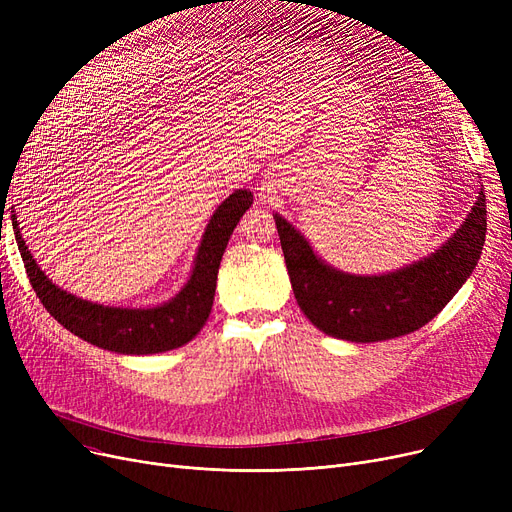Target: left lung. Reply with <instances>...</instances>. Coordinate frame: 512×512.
I'll return each instance as SVG.
<instances>
[{
	"label": "left lung",
	"mask_w": 512,
	"mask_h": 512,
	"mask_svg": "<svg viewBox=\"0 0 512 512\" xmlns=\"http://www.w3.org/2000/svg\"><path fill=\"white\" fill-rule=\"evenodd\" d=\"M290 284L301 311L328 336L378 342L411 334L432 321L475 270L486 242V195L434 255L384 276H351L315 257L309 242L274 215Z\"/></svg>",
	"instance_id": "left-lung-1"
}]
</instances>
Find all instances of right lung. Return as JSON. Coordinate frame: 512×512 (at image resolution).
<instances>
[{
  "mask_svg": "<svg viewBox=\"0 0 512 512\" xmlns=\"http://www.w3.org/2000/svg\"><path fill=\"white\" fill-rule=\"evenodd\" d=\"M251 203V191L238 188L215 209L205 228L191 280L170 303L153 309L103 307L68 294L41 272V267L20 236L18 224H14V234L26 276H29L39 301L53 319H58L74 336L103 348V351H114L120 355H153L186 344L205 326L213 305L222 255L230 234Z\"/></svg>",
  "mask_w": 512,
  "mask_h": 512,
  "instance_id": "right-lung-1",
  "label": "right lung"
}]
</instances>
